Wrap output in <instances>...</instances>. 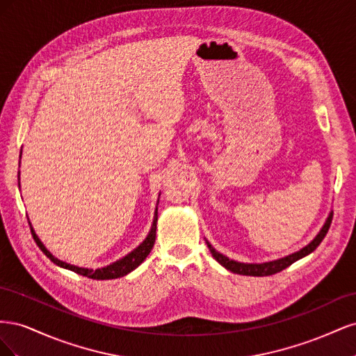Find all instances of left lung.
<instances>
[{"label": "left lung", "instance_id": "obj_1", "mask_svg": "<svg viewBox=\"0 0 356 356\" xmlns=\"http://www.w3.org/2000/svg\"><path fill=\"white\" fill-rule=\"evenodd\" d=\"M331 220H332V213L330 212L325 222H324V225H322L319 233L314 238V241L309 242L305 248H301L300 251L293 252V254H289V255L282 257V258H277V260H272V261H264V263H241V261L232 260V258L225 257L224 254L218 252L208 241H207V245H208L209 251H211V254H212V257L215 258V260H217L222 267H225V268H227V270H230L233 273L245 275V276H270V275H275L277 272L284 270V268H286L288 266L296 263L297 260H300V258H303V257L314 252L316 248L319 246V243L322 242V239L325 238V234H327V232L330 229Z\"/></svg>", "mask_w": 356, "mask_h": 356}]
</instances>
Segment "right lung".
Segmentation results:
<instances>
[{
	"mask_svg": "<svg viewBox=\"0 0 356 356\" xmlns=\"http://www.w3.org/2000/svg\"><path fill=\"white\" fill-rule=\"evenodd\" d=\"M20 157H22V153H20ZM19 175H20V172H19ZM157 204H159V202H157ZM29 225H31V222H29ZM156 229H157V208L154 211L153 224H152V229H149V232L147 234V238L141 243H139L134 251H131L127 255L120 258V260H117V261H114L108 266L96 268V270H93V268L79 267V266H74V264H70V263L59 260V258L53 255L44 246V243L40 241L35 230L32 229V225H31V232H32V236H34V241L40 246V250L50 258V261H53L56 266H59L62 268H68V270H71L74 273H79L81 276L90 277V279H98V281H106V279H117V277L126 276L127 273H131L132 270H135V268L145 260L147 255L149 254V251L153 250L154 242H156Z\"/></svg>",
	"mask_w": 356,
	"mask_h": 356,
	"instance_id": "1",
	"label": "right lung"
}]
</instances>
